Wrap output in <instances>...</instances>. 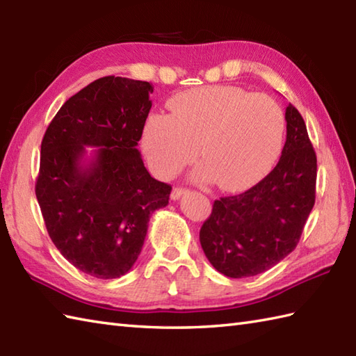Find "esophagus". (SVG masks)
<instances>
[{"instance_id": "esophagus-1", "label": "esophagus", "mask_w": 356, "mask_h": 356, "mask_svg": "<svg viewBox=\"0 0 356 356\" xmlns=\"http://www.w3.org/2000/svg\"><path fill=\"white\" fill-rule=\"evenodd\" d=\"M186 191H188L186 188L176 186V188H174V190H172V193H171V199H172V200H179Z\"/></svg>"}]
</instances>
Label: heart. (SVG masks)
Wrapping results in <instances>:
<instances>
[{"label": "heart", "instance_id": "1", "mask_svg": "<svg viewBox=\"0 0 356 356\" xmlns=\"http://www.w3.org/2000/svg\"><path fill=\"white\" fill-rule=\"evenodd\" d=\"M171 113L149 115L142 148L159 176L171 177L200 154V179L238 191L259 182L282 153L286 116L277 101L236 86L174 96Z\"/></svg>", "mask_w": 356, "mask_h": 356}]
</instances>
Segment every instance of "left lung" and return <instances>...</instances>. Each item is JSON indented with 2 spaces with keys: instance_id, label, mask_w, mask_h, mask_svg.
Segmentation results:
<instances>
[{
  "instance_id": "1",
  "label": "left lung",
  "mask_w": 356,
  "mask_h": 356,
  "mask_svg": "<svg viewBox=\"0 0 356 356\" xmlns=\"http://www.w3.org/2000/svg\"><path fill=\"white\" fill-rule=\"evenodd\" d=\"M286 142L275 168L248 191L220 197L200 228L209 263L231 278L259 275L289 255L315 203L316 156L298 110L286 107Z\"/></svg>"
}]
</instances>
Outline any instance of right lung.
Listing matches in <instances>:
<instances>
[{
	"label": "right lung",
	"mask_w": 356,
	"mask_h": 356,
	"mask_svg": "<svg viewBox=\"0 0 356 356\" xmlns=\"http://www.w3.org/2000/svg\"><path fill=\"white\" fill-rule=\"evenodd\" d=\"M153 86L96 79L56 113L41 143L35 193L53 243L74 268L118 278L133 268L148 222L171 185L149 176L138 149ZM86 146L97 149L86 159Z\"/></svg>",
	"instance_id": "right-lung-1"
}]
</instances>
